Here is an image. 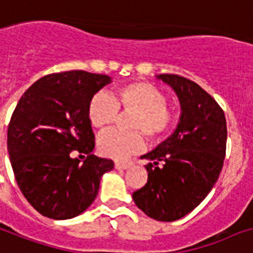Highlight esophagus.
Listing matches in <instances>:
<instances>
[{"label": "esophagus", "mask_w": 253, "mask_h": 253, "mask_svg": "<svg viewBox=\"0 0 253 253\" xmlns=\"http://www.w3.org/2000/svg\"><path fill=\"white\" fill-rule=\"evenodd\" d=\"M132 165V164H130V162H119V161H116L115 162V168H116V169H119V170H121V169H128L129 166Z\"/></svg>", "instance_id": "1"}]
</instances>
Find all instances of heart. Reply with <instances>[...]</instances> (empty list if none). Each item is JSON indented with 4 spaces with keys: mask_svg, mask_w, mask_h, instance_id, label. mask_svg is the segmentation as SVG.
I'll list each match as a JSON object with an SVG mask.
<instances>
[{
    "mask_svg": "<svg viewBox=\"0 0 253 253\" xmlns=\"http://www.w3.org/2000/svg\"><path fill=\"white\" fill-rule=\"evenodd\" d=\"M119 111L132 113L128 129L134 132H104L97 140V148L104 157L120 161L144 148V138L138 131L149 141H160L177 121L175 113L168 107L165 93L148 82H132L116 87L111 97L96 93L88 103L87 116L93 128L104 129L116 120Z\"/></svg>",
    "mask_w": 253,
    "mask_h": 253,
    "instance_id": "1",
    "label": "heart"
}]
</instances>
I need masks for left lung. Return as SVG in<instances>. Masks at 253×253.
Returning <instances> with one entry per match:
<instances>
[{
  "instance_id": "left-lung-1",
  "label": "left lung",
  "mask_w": 253,
  "mask_h": 253,
  "mask_svg": "<svg viewBox=\"0 0 253 253\" xmlns=\"http://www.w3.org/2000/svg\"><path fill=\"white\" fill-rule=\"evenodd\" d=\"M181 103V119L171 136L141 158L149 160L148 182L133 193L137 207L160 222H174L210 193L226 156L227 124L223 109L197 83L162 74Z\"/></svg>"
}]
</instances>
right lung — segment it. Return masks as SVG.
I'll list each match as a JSON object with an SVG mask.
<instances>
[{
  "label": "right lung",
  "mask_w": 253,
  "mask_h": 253,
  "mask_svg": "<svg viewBox=\"0 0 253 253\" xmlns=\"http://www.w3.org/2000/svg\"><path fill=\"white\" fill-rule=\"evenodd\" d=\"M112 82L101 74L66 71L37 80L19 99L7 128L15 181L39 214L63 220L82 214L99 193L113 161L96 157L88 103ZM87 156L80 164L69 153Z\"/></svg>",
  "instance_id": "1"
}]
</instances>
